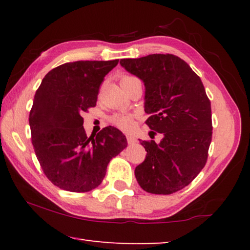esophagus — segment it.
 <instances>
[{
    "label": "esophagus",
    "instance_id": "1",
    "mask_svg": "<svg viewBox=\"0 0 250 250\" xmlns=\"http://www.w3.org/2000/svg\"><path fill=\"white\" fill-rule=\"evenodd\" d=\"M126 139H127L128 145H133V143L136 142V139L134 138V136H132V135H127V136H126Z\"/></svg>",
    "mask_w": 250,
    "mask_h": 250
}]
</instances>
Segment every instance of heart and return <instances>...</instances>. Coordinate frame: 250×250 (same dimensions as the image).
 Returning a JSON list of instances; mask_svg holds the SVG:
<instances>
[{
	"mask_svg": "<svg viewBox=\"0 0 250 250\" xmlns=\"http://www.w3.org/2000/svg\"><path fill=\"white\" fill-rule=\"evenodd\" d=\"M127 78H132L131 76H124L121 81L127 80ZM111 123L115 126H117L118 128L123 129V131H129V129L133 128L134 126V119H133V116L126 115V114H117L114 115L111 117Z\"/></svg>",
	"mask_w": 250,
	"mask_h": 250,
	"instance_id": "obj_1",
	"label": "heart"
}]
</instances>
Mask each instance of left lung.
I'll return each instance as SVG.
<instances>
[{
  "label": "left lung",
  "mask_w": 250,
  "mask_h": 250,
  "mask_svg": "<svg viewBox=\"0 0 250 250\" xmlns=\"http://www.w3.org/2000/svg\"><path fill=\"white\" fill-rule=\"evenodd\" d=\"M121 66L145 83L146 124L163 134L159 143L141 141L146 155L135 167L136 181L149 193L182 190L204 168L211 141L210 101L203 82L173 54L122 59Z\"/></svg>",
  "instance_id": "1"
}]
</instances>
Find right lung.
<instances>
[{
  "label": "right lung",
  "instance_id": "1",
  "mask_svg": "<svg viewBox=\"0 0 250 250\" xmlns=\"http://www.w3.org/2000/svg\"><path fill=\"white\" fill-rule=\"evenodd\" d=\"M117 63L118 59L63 63L50 70L37 88L29 114L32 143L44 174L60 189H95L112 157L127 146L114 126L87 138L82 117L95 107L99 87Z\"/></svg>",
  "mask_w": 250,
  "mask_h": 250
}]
</instances>
